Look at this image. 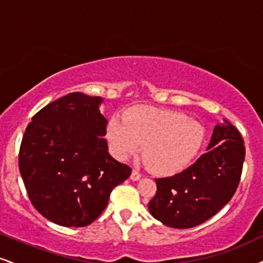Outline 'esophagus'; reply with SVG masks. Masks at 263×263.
<instances>
[{"label":"esophagus","instance_id":"34e87169","mask_svg":"<svg viewBox=\"0 0 263 263\" xmlns=\"http://www.w3.org/2000/svg\"><path fill=\"white\" fill-rule=\"evenodd\" d=\"M140 178H141V174L140 173H139V172L138 171H133L132 172V174H130V179L132 180H139V179H140Z\"/></svg>","mask_w":263,"mask_h":263}]
</instances>
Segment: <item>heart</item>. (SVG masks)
<instances>
[{
  "label": "heart",
  "instance_id": "obj_1",
  "mask_svg": "<svg viewBox=\"0 0 263 263\" xmlns=\"http://www.w3.org/2000/svg\"><path fill=\"white\" fill-rule=\"evenodd\" d=\"M205 138L199 123L183 113L139 107L124 119L113 117L107 126V139L119 160L140 152L151 171L173 174L194 160Z\"/></svg>",
  "mask_w": 263,
  "mask_h": 263
}]
</instances>
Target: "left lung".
Returning <instances> with one entry per match:
<instances>
[{"label":"left lung","mask_w":263,"mask_h":263,"mask_svg":"<svg viewBox=\"0 0 263 263\" xmlns=\"http://www.w3.org/2000/svg\"><path fill=\"white\" fill-rule=\"evenodd\" d=\"M245 146L227 119L213 129L206 154L186 170L156 179L148 211L172 228H193L206 222L231 201L240 181Z\"/></svg>","instance_id":"obj_1"}]
</instances>
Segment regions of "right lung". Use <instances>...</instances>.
<instances>
[{"mask_svg":"<svg viewBox=\"0 0 263 263\" xmlns=\"http://www.w3.org/2000/svg\"><path fill=\"white\" fill-rule=\"evenodd\" d=\"M100 96L72 92L32 117L23 135L19 171L32 206L48 221L85 227L102 213L132 168L108 154Z\"/></svg>","mask_w":263,"mask_h":263,"instance_id":"1","label":"right lung"}]
</instances>
